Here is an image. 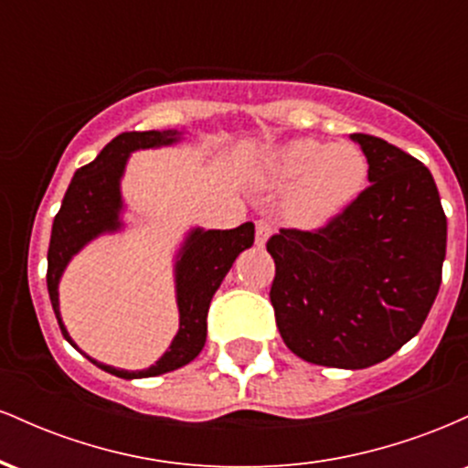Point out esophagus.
Listing matches in <instances>:
<instances>
[{
    "instance_id": "obj_1",
    "label": "esophagus",
    "mask_w": 468,
    "mask_h": 468,
    "mask_svg": "<svg viewBox=\"0 0 468 468\" xmlns=\"http://www.w3.org/2000/svg\"><path fill=\"white\" fill-rule=\"evenodd\" d=\"M271 233H272L271 219H264V218L257 219V222H255V244L264 246L266 239L271 238Z\"/></svg>"
}]
</instances>
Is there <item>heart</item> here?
I'll use <instances>...</instances> for the list:
<instances>
[{"label":"heart","mask_w":468,"mask_h":468,"mask_svg":"<svg viewBox=\"0 0 468 468\" xmlns=\"http://www.w3.org/2000/svg\"><path fill=\"white\" fill-rule=\"evenodd\" d=\"M268 166L279 185L294 182L288 208L303 224H324L338 216L367 180V160L350 143L325 144L299 138L279 147Z\"/></svg>","instance_id":"1"}]
</instances>
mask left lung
Masks as SVG:
<instances>
[{"label": "left lung", "mask_w": 468, "mask_h": 468, "mask_svg": "<svg viewBox=\"0 0 468 468\" xmlns=\"http://www.w3.org/2000/svg\"><path fill=\"white\" fill-rule=\"evenodd\" d=\"M369 186L321 229H282L271 303L303 361L363 369L420 332L442 282L447 216L431 171L369 133H352Z\"/></svg>", "instance_id": "8db88e82"}]
</instances>
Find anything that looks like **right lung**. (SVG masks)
<instances>
[{
    "label": "right lung",
    "mask_w": 468,
    "mask_h": 468,
    "mask_svg": "<svg viewBox=\"0 0 468 468\" xmlns=\"http://www.w3.org/2000/svg\"><path fill=\"white\" fill-rule=\"evenodd\" d=\"M180 138V132H125L107 143L90 165L80 166L69 182L61 208L52 222L50 249H48V292L55 310L63 336L72 343L58 313V279L66 271L68 261L83 249L88 241L101 233H112L122 227L121 222V176L125 171L127 158L136 149L171 144ZM255 241V224L246 222L230 230H202L193 229L176 261V294H178L180 330L171 341L169 350L155 361V365L141 372L116 369L112 365L96 363L105 372L118 378H149L174 372L182 365L191 363L202 352L207 341V314L213 294L227 277L235 257L250 249ZM74 346V343H72ZM77 347V346H74Z\"/></svg>",
    "instance_id": "add662e5"
}]
</instances>
